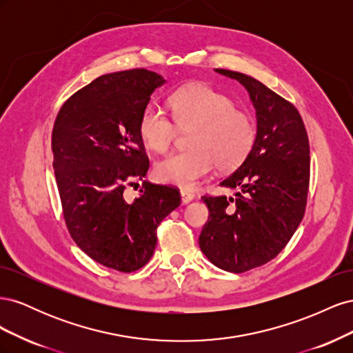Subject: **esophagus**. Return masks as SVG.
I'll return each mask as SVG.
<instances>
[{"label": "esophagus", "instance_id": "34e87169", "mask_svg": "<svg viewBox=\"0 0 353 353\" xmlns=\"http://www.w3.org/2000/svg\"><path fill=\"white\" fill-rule=\"evenodd\" d=\"M193 199H194V193H191V191H187V190H181V200H183L184 205L185 203H190Z\"/></svg>", "mask_w": 353, "mask_h": 353}]
</instances>
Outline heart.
<instances>
[{"mask_svg":"<svg viewBox=\"0 0 353 353\" xmlns=\"http://www.w3.org/2000/svg\"><path fill=\"white\" fill-rule=\"evenodd\" d=\"M172 119L153 105L145 108L138 121L143 144L156 153H166L178 130H191V150L159 160L154 175L165 184L193 188L213 165L219 170H232L249 156L256 130L252 116L236 108V103L206 83H188L168 99Z\"/></svg>","mask_w":353,"mask_h":353,"instance_id":"b5f03b06","label":"heart"}]
</instances>
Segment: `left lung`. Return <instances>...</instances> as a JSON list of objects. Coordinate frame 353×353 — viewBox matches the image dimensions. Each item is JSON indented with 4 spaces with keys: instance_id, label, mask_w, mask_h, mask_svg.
<instances>
[{
    "instance_id": "left-lung-1",
    "label": "left lung",
    "mask_w": 353,
    "mask_h": 353,
    "mask_svg": "<svg viewBox=\"0 0 353 353\" xmlns=\"http://www.w3.org/2000/svg\"><path fill=\"white\" fill-rule=\"evenodd\" d=\"M249 91L258 132L249 156L222 187L234 197L203 196L209 219L199 245L218 268L241 274L272 261L293 237L305 215L311 157L301 113L262 82L216 69Z\"/></svg>"
}]
</instances>
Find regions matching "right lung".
<instances>
[{"instance_id": "1", "label": "right lung", "mask_w": 353, "mask_h": 353, "mask_svg": "<svg viewBox=\"0 0 353 353\" xmlns=\"http://www.w3.org/2000/svg\"><path fill=\"white\" fill-rule=\"evenodd\" d=\"M163 82L147 69L103 74L65 101L52 126V168L70 237L92 261L119 272L150 261L157 227L181 205L175 187L147 181L132 203L123 197L150 166L138 121Z\"/></svg>"}]
</instances>
